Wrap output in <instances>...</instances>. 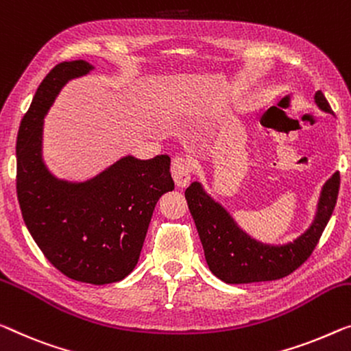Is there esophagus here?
I'll return each mask as SVG.
<instances>
[{"label":"esophagus","instance_id":"obj_1","mask_svg":"<svg viewBox=\"0 0 351 351\" xmlns=\"http://www.w3.org/2000/svg\"><path fill=\"white\" fill-rule=\"evenodd\" d=\"M191 164L189 160L184 158H176L171 162V176H173V181L178 187H186L191 181Z\"/></svg>","mask_w":351,"mask_h":351}]
</instances>
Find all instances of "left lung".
Masks as SVG:
<instances>
[{
	"label": "left lung",
	"mask_w": 351,
	"mask_h": 351,
	"mask_svg": "<svg viewBox=\"0 0 351 351\" xmlns=\"http://www.w3.org/2000/svg\"><path fill=\"white\" fill-rule=\"evenodd\" d=\"M315 102L323 112L332 113L322 91L315 93ZM339 186L341 175L337 171L323 186L315 221L309 230L293 243L269 245L245 234L226 209L203 191L200 182H192L186 189V200L211 273L227 284L277 280L291 274L311 257L318 244L336 206Z\"/></svg>",
	"instance_id": "obj_1"
}]
</instances>
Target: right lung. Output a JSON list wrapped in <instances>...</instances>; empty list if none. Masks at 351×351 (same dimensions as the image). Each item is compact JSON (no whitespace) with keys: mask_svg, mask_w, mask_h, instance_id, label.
<instances>
[{"mask_svg":"<svg viewBox=\"0 0 351 351\" xmlns=\"http://www.w3.org/2000/svg\"><path fill=\"white\" fill-rule=\"evenodd\" d=\"M91 69L83 60L62 61L42 80L17 135V198L45 258L69 279L104 285L135 268L156 203L175 182L167 154L125 156L85 182L61 181L47 170L40 153L47 110L71 78Z\"/></svg>","mask_w":351,"mask_h":351,"instance_id":"right-lung-1","label":"right lung"}]
</instances>
